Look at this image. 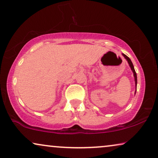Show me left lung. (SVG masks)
<instances>
[{
    "instance_id": "8db88e82",
    "label": "left lung",
    "mask_w": 158,
    "mask_h": 158,
    "mask_svg": "<svg viewBox=\"0 0 158 158\" xmlns=\"http://www.w3.org/2000/svg\"><path fill=\"white\" fill-rule=\"evenodd\" d=\"M123 55L124 56V57L125 58V59H127V61L129 65H130L131 69H132V72H133V74H134V77H135V86H136L137 88V74L136 72H135V68H134V66H133V64L132 63V61H131V60L130 58H129L127 56H126L125 54H123ZM135 93H136V90H135Z\"/></svg>"
}]
</instances>
